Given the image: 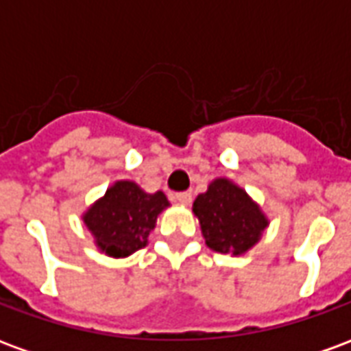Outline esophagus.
Listing matches in <instances>:
<instances>
[{"mask_svg":"<svg viewBox=\"0 0 351 351\" xmlns=\"http://www.w3.org/2000/svg\"><path fill=\"white\" fill-rule=\"evenodd\" d=\"M173 201L180 203V205H190L191 193L190 191H180V193H173Z\"/></svg>","mask_w":351,"mask_h":351,"instance_id":"esophagus-1","label":"esophagus"}]
</instances>
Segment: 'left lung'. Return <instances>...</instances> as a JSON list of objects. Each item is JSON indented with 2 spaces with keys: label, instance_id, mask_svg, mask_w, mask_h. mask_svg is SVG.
Returning <instances> with one entry per match:
<instances>
[{
  "label": "left lung",
  "instance_id": "left-lung-1",
  "mask_svg": "<svg viewBox=\"0 0 351 351\" xmlns=\"http://www.w3.org/2000/svg\"><path fill=\"white\" fill-rule=\"evenodd\" d=\"M206 246L220 254L243 256L252 250L269 226L261 206L229 178H216L193 201Z\"/></svg>",
  "mask_w": 351,
  "mask_h": 351
}]
</instances>
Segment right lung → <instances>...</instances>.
<instances>
[{
	"label": "right lung",
	"instance_id": "add662e5",
	"mask_svg": "<svg viewBox=\"0 0 351 351\" xmlns=\"http://www.w3.org/2000/svg\"><path fill=\"white\" fill-rule=\"evenodd\" d=\"M169 201L163 191L146 193L138 184L118 180L82 214L93 243L108 258H128L148 244V235Z\"/></svg>",
	"mask_w": 351,
	"mask_h": 351
}]
</instances>
